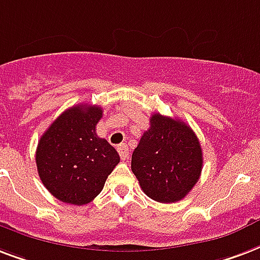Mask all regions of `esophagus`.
Instances as JSON below:
<instances>
[{
  "label": "esophagus",
  "instance_id": "34e87169",
  "mask_svg": "<svg viewBox=\"0 0 260 260\" xmlns=\"http://www.w3.org/2000/svg\"><path fill=\"white\" fill-rule=\"evenodd\" d=\"M117 151H118V154H120V156H121V159H128V155H129V150H128V146L126 144H120L118 147H117Z\"/></svg>",
  "mask_w": 260,
  "mask_h": 260
}]
</instances>
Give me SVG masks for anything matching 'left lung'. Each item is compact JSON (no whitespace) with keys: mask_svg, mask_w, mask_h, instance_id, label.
<instances>
[{"mask_svg":"<svg viewBox=\"0 0 260 260\" xmlns=\"http://www.w3.org/2000/svg\"><path fill=\"white\" fill-rule=\"evenodd\" d=\"M131 168L148 198L161 203L181 201L201 177L199 139L181 120L155 113L132 154Z\"/></svg>","mask_w":260,"mask_h":260,"instance_id":"8db88e82","label":"left lung"}]
</instances>
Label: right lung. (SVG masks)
<instances>
[{
  "instance_id": "add662e5",
  "label": "right lung",
  "mask_w": 260,
  "mask_h": 260,
  "mask_svg": "<svg viewBox=\"0 0 260 260\" xmlns=\"http://www.w3.org/2000/svg\"><path fill=\"white\" fill-rule=\"evenodd\" d=\"M102 113L99 106H72L38 142V174L58 201L75 206L94 201L120 162L116 148L95 132Z\"/></svg>"
}]
</instances>
